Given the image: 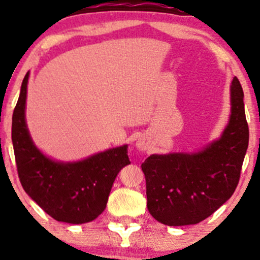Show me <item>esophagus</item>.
<instances>
[{"instance_id": "1", "label": "esophagus", "mask_w": 260, "mask_h": 260, "mask_svg": "<svg viewBox=\"0 0 260 260\" xmlns=\"http://www.w3.org/2000/svg\"><path fill=\"white\" fill-rule=\"evenodd\" d=\"M137 148L139 150H147L149 148V142L145 138H139L138 142H137Z\"/></svg>"}]
</instances>
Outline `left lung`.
Wrapping results in <instances>:
<instances>
[{
	"instance_id": "1",
	"label": "left lung",
	"mask_w": 260,
	"mask_h": 260,
	"mask_svg": "<svg viewBox=\"0 0 260 260\" xmlns=\"http://www.w3.org/2000/svg\"><path fill=\"white\" fill-rule=\"evenodd\" d=\"M249 131L240 80L231 83V116L219 139L198 153L150 155L142 164L148 210L168 226L194 225L234 194Z\"/></svg>"
}]
</instances>
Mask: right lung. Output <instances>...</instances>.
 <instances>
[{"label": "right lung", "instance_id": "add662e5", "mask_svg": "<svg viewBox=\"0 0 260 260\" xmlns=\"http://www.w3.org/2000/svg\"><path fill=\"white\" fill-rule=\"evenodd\" d=\"M28 79L29 72L12 117V143L20 183L26 194L57 221L90 222L105 210L116 176L131 164L127 145L77 162H59L45 156L32 143L25 123Z\"/></svg>", "mask_w": 260, "mask_h": 260}]
</instances>
